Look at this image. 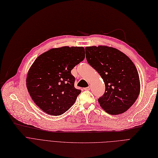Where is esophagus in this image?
<instances>
[{
	"mask_svg": "<svg viewBox=\"0 0 158 158\" xmlns=\"http://www.w3.org/2000/svg\"><path fill=\"white\" fill-rule=\"evenodd\" d=\"M85 90H90V86H88L86 88H85Z\"/></svg>",
	"mask_w": 158,
	"mask_h": 158,
	"instance_id": "1",
	"label": "esophagus"
}]
</instances>
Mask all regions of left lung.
Listing matches in <instances>:
<instances>
[{"mask_svg": "<svg viewBox=\"0 0 158 158\" xmlns=\"http://www.w3.org/2000/svg\"><path fill=\"white\" fill-rule=\"evenodd\" d=\"M88 63L104 81L105 92L98 99L101 106L112 115L126 112L138 99L140 92L139 74L125 53L112 47H86Z\"/></svg>", "mask_w": 158, "mask_h": 158, "instance_id": "left-lung-1", "label": "left lung"}]
</instances>
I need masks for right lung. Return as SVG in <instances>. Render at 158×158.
<instances>
[{
	"mask_svg": "<svg viewBox=\"0 0 158 158\" xmlns=\"http://www.w3.org/2000/svg\"><path fill=\"white\" fill-rule=\"evenodd\" d=\"M85 57L83 47L52 48L39 56L26 78L34 102L46 113L60 115L69 110L81 90L74 86L73 68Z\"/></svg>",
	"mask_w": 158,
	"mask_h": 158,
	"instance_id": "right-lung-1",
	"label": "right lung"
}]
</instances>
